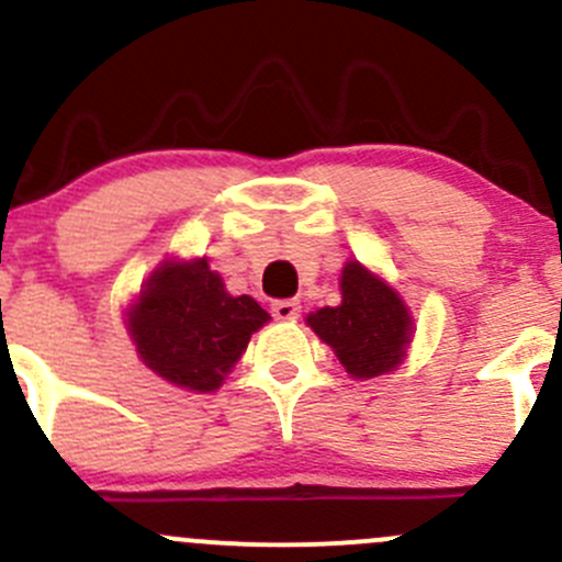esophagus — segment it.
Listing matches in <instances>:
<instances>
[{"label":"esophagus","instance_id":"obj_1","mask_svg":"<svg viewBox=\"0 0 562 562\" xmlns=\"http://www.w3.org/2000/svg\"><path fill=\"white\" fill-rule=\"evenodd\" d=\"M299 313H302V307H299V302H291V299L271 304V315H274L277 321H296Z\"/></svg>","mask_w":562,"mask_h":562}]
</instances>
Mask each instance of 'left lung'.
<instances>
[{
	"mask_svg": "<svg viewBox=\"0 0 562 562\" xmlns=\"http://www.w3.org/2000/svg\"><path fill=\"white\" fill-rule=\"evenodd\" d=\"M342 302L307 315V326L334 350L356 381L386 375L405 361L413 342V315L400 293L359 260L339 277Z\"/></svg>",
	"mask_w": 562,
	"mask_h": 562,
	"instance_id": "1",
	"label": "left lung"
}]
</instances>
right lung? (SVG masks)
I'll return each mask as SVG.
<instances>
[{"instance_id":"obj_1","label":"right lung","mask_w":562,"mask_h":562,"mask_svg":"<svg viewBox=\"0 0 562 562\" xmlns=\"http://www.w3.org/2000/svg\"><path fill=\"white\" fill-rule=\"evenodd\" d=\"M269 321L252 296H231L206 258H168L140 285L124 323L155 375L209 394L223 386L249 337Z\"/></svg>"}]
</instances>
